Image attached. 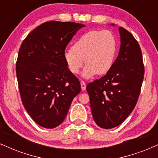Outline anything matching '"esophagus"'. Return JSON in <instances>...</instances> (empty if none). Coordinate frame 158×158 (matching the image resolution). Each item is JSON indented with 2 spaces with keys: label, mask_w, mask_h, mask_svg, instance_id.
<instances>
[{
  "label": "esophagus",
  "mask_w": 158,
  "mask_h": 158,
  "mask_svg": "<svg viewBox=\"0 0 158 158\" xmlns=\"http://www.w3.org/2000/svg\"><path fill=\"white\" fill-rule=\"evenodd\" d=\"M81 90H85L86 89V84L85 83V81H81Z\"/></svg>",
  "instance_id": "34e87169"
}]
</instances>
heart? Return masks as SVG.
I'll list each match as a JSON object with an SVG mask.
<instances>
[{"label":"heart","mask_w":158,"mask_h":158,"mask_svg":"<svg viewBox=\"0 0 158 158\" xmlns=\"http://www.w3.org/2000/svg\"><path fill=\"white\" fill-rule=\"evenodd\" d=\"M117 52V40L109 30H91L83 34L72 48L64 51V58L69 70L77 74L87 65L82 71L86 79L96 74L103 75L111 69Z\"/></svg>","instance_id":"heart-1"}]
</instances>
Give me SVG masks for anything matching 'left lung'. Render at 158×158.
<instances>
[{
    "label": "left lung",
    "mask_w": 158,
    "mask_h": 158,
    "mask_svg": "<svg viewBox=\"0 0 158 158\" xmlns=\"http://www.w3.org/2000/svg\"><path fill=\"white\" fill-rule=\"evenodd\" d=\"M111 26H114L111 23ZM120 48L109 71L87 85L96 124L110 129L120 125L137 104L144 77L139 45L133 35L119 27Z\"/></svg>",
    "instance_id": "1"
}]
</instances>
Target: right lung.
I'll return each mask as SVG.
<instances>
[{
  "label": "right lung",
  "instance_id": "1",
  "mask_svg": "<svg viewBox=\"0 0 158 158\" xmlns=\"http://www.w3.org/2000/svg\"><path fill=\"white\" fill-rule=\"evenodd\" d=\"M84 27L74 22L48 21L32 30L20 48L16 75L21 101L40 126H59L80 92V82L68 69L64 53Z\"/></svg>",
  "mask_w": 158,
  "mask_h": 158
}]
</instances>
